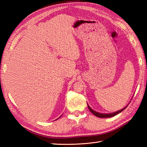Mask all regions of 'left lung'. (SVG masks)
<instances>
[{
  "mask_svg": "<svg viewBox=\"0 0 147 147\" xmlns=\"http://www.w3.org/2000/svg\"><path fill=\"white\" fill-rule=\"evenodd\" d=\"M127 105H126L125 107H124L123 109H121V110H119V111H117L114 112H112V113H107V114L100 113V112H96V111H95L94 110H93V109L90 107L88 104V107L89 109V110L90 111V112H91L93 114H94L95 116L98 117H100V118H106V117H113V116H114V115L118 114L119 113H120V112H121L122 111H124V109H125L127 107Z\"/></svg>",
  "mask_w": 147,
  "mask_h": 147,
  "instance_id": "obj_1",
  "label": "left lung"
}]
</instances>
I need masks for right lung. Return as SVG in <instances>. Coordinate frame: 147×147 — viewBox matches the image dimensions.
Returning a JSON list of instances; mask_svg holds the SVG:
<instances>
[{
  "label": "right lung",
  "mask_w": 147,
  "mask_h": 147,
  "mask_svg": "<svg viewBox=\"0 0 147 147\" xmlns=\"http://www.w3.org/2000/svg\"><path fill=\"white\" fill-rule=\"evenodd\" d=\"M61 116H62V115H61V116H60V117H61ZM59 118H57V119H59ZM57 119H56V120H57Z\"/></svg>",
  "instance_id": "1"
}]
</instances>
